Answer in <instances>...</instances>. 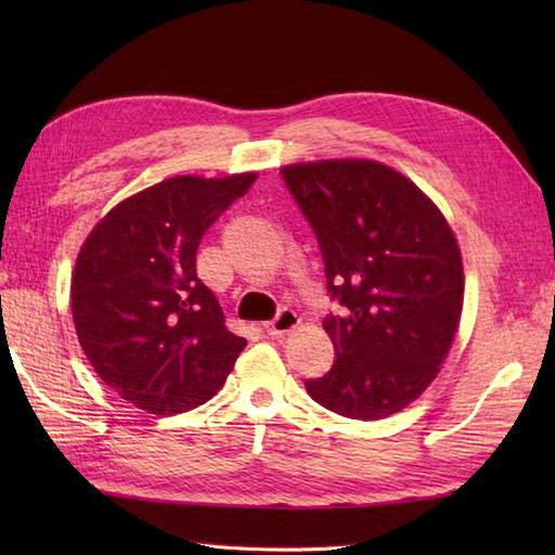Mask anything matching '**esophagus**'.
I'll return each instance as SVG.
<instances>
[{
  "mask_svg": "<svg viewBox=\"0 0 555 555\" xmlns=\"http://www.w3.org/2000/svg\"><path fill=\"white\" fill-rule=\"evenodd\" d=\"M298 324H300V317L294 310L284 308V310L278 312V317L273 319V322H266L263 326H266L268 335H284V333L294 331Z\"/></svg>",
  "mask_w": 555,
  "mask_h": 555,
  "instance_id": "1",
  "label": "esophagus"
}]
</instances>
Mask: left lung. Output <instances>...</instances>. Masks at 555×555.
I'll list each match as a JSON object with an SVG mask.
<instances>
[{"label": "left lung", "mask_w": 555, "mask_h": 555, "mask_svg": "<svg viewBox=\"0 0 555 555\" xmlns=\"http://www.w3.org/2000/svg\"><path fill=\"white\" fill-rule=\"evenodd\" d=\"M282 178L322 247L343 317H326L331 371L308 379L319 405L349 418H384L438 377L463 312V259L442 210L391 166L319 159Z\"/></svg>", "instance_id": "8db88e82"}]
</instances>
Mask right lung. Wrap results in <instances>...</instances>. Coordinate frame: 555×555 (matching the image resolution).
Wrapping results in <instances>:
<instances>
[{"label":"right lung","instance_id":"right-lung-1","mask_svg":"<svg viewBox=\"0 0 555 555\" xmlns=\"http://www.w3.org/2000/svg\"><path fill=\"white\" fill-rule=\"evenodd\" d=\"M257 180L176 176L120 201L82 243L72 275L78 343L106 386L150 414L222 389L247 340L196 278L206 229Z\"/></svg>","mask_w":555,"mask_h":555}]
</instances>
